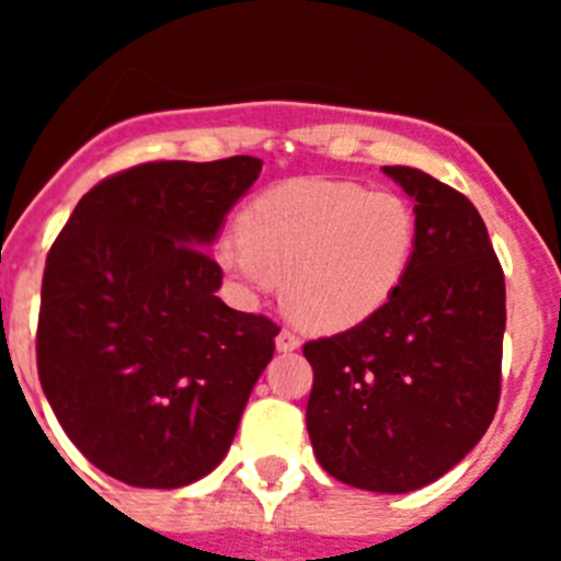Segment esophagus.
<instances>
[{
  "label": "esophagus",
  "instance_id": "obj_1",
  "mask_svg": "<svg viewBox=\"0 0 561 561\" xmlns=\"http://www.w3.org/2000/svg\"><path fill=\"white\" fill-rule=\"evenodd\" d=\"M275 345H277V351H280V354H289V351H297L300 348V340H297L295 334H291V331H280V334L275 336Z\"/></svg>",
  "mask_w": 561,
  "mask_h": 561
}]
</instances>
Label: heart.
I'll use <instances>...</instances> for the list:
<instances>
[{"label": "heart", "instance_id": "b5f03b06", "mask_svg": "<svg viewBox=\"0 0 561 561\" xmlns=\"http://www.w3.org/2000/svg\"><path fill=\"white\" fill-rule=\"evenodd\" d=\"M419 247V213L396 191L359 182L295 180L261 193L216 261L247 291L284 280V309L300 329L336 334L381 311Z\"/></svg>", "mask_w": 561, "mask_h": 561}]
</instances>
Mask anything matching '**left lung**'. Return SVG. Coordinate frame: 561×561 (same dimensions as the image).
I'll use <instances>...</instances> for the list:
<instances>
[{
  "label": "left lung",
  "mask_w": 561,
  "mask_h": 561,
  "mask_svg": "<svg viewBox=\"0 0 561 561\" xmlns=\"http://www.w3.org/2000/svg\"><path fill=\"white\" fill-rule=\"evenodd\" d=\"M381 171L419 213L401 289L342 334L311 340L306 427L331 478L404 494L435 483L483 438L500 401L505 280L463 193L408 165Z\"/></svg>",
  "instance_id": "8db88e82"
}]
</instances>
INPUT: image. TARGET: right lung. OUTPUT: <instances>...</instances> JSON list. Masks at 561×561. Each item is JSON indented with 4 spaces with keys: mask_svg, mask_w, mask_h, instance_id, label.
<instances>
[{
    "mask_svg": "<svg viewBox=\"0 0 561 561\" xmlns=\"http://www.w3.org/2000/svg\"><path fill=\"white\" fill-rule=\"evenodd\" d=\"M264 162H146L78 202L47 255L38 379L108 478L180 489L225 460L277 325L216 297L207 252Z\"/></svg>",
    "mask_w": 561,
    "mask_h": 561,
    "instance_id": "obj_1",
    "label": "right lung"
}]
</instances>
